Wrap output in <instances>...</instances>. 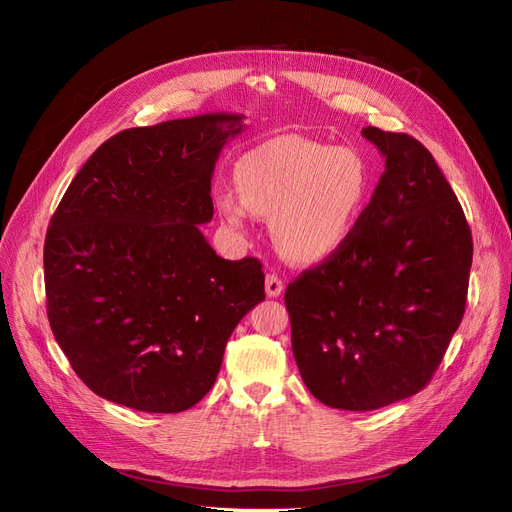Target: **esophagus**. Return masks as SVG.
Masks as SVG:
<instances>
[{"label":"esophagus","instance_id":"34e87169","mask_svg":"<svg viewBox=\"0 0 512 512\" xmlns=\"http://www.w3.org/2000/svg\"><path fill=\"white\" fill-rule=\"evenodd\" d=\"M282 292H284L282 280H280L276 274H267V276H265V294H267V297L276 299V297H280Z\"/></svg>","mask_w":512,"mask_h":512}]
</instances>
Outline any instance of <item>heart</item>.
<instances>
[{
  "label": "heart",
  "mask_w": 512,
  "mask_h": 512,
  "mask_svg": "<svg viewBox=\"0 0 512 512\" xmlns=\"http://www.w3.org/2000/svg\"><path fill=\"white\" fill-rule=\"evenodd\" d=\"M234 180L238 193H213L215 211L236 232H247L251 213L270 220L274 247L292 265L334 257L357 232L373 195V172L359 149L294 134L247 151Z\"/></svg>",
  "instance_id": "b5f03b06"
}]
</instances>
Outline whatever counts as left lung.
Listing matches in <instances>:
<instances>
[{
	"instance_id": "8db88e82",
	"label": "left lung",
	"mask_w": 512,
	"mask_h": 512,
	"mask_svg": "<svg viewBox=\"0 0 512 512\" xmlns=\"http://www.w3.org/2000/svg\"><path fill=\"white\" fill-rule=\"evenodd\" d=\"M386 170L351 240L288 284L292 355L309 392L375 411L432 380L465 313L473 240L436 159L402 132L363 128Z\"/></svg>"
}]
</instances>
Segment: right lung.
I'll use <instances>...</instances> for the list:
<instances>
[{"mask_svg":"<svg viewBox=\"0 0 512 512\" xmlns=\"http://www.w3.org/2000/svg\"><path fill=\"white\" fill-rule=\"evenodd\" d=\"M240 114L128 128L80 168L49 222L47 317L97 396L180 413L211 390L224 348L265 299L261 263L215 255L211 178Z\"/></svg>","mask_w":512,"mask_h":512,"instance_id":"add662e5","label":"right lung"}]
</instances>
